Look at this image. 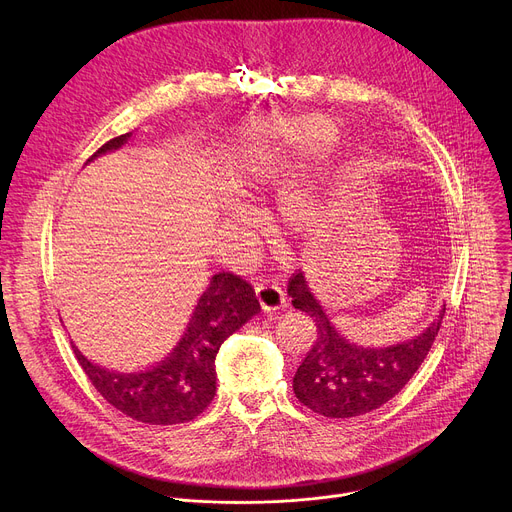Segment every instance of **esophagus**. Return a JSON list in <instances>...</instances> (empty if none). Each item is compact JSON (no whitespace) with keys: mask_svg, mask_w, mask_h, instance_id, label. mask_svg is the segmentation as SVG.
<instances>
[{"mask_svg":"<svg viewBox=\"0 0 512 512\" xmlns=\"http://www.w3.org/2000/svg\"><path fill=\"white\" fill-rule=\"evenodd\" d=\"M255 294H257V300L261 304L263 310L271 312V310H279L285 302V296L281 287L275 283V281H261L255 285Z\"/></svg>","mask_w":512,"mask_h":512,"instance_id":"obj_1","label":"esophagus"}]
</instances>
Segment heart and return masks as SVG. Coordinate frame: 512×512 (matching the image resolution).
<instances>
[{
    "label": "heart",
    "mask_w": 512,
    "mask_h": 512,
    "mask_svg": "<svg viewBox=\"0 0 512 512\" xmlns=\"http://www.w3.org/2000/svg\"><path fill=\"white\" fill-rule=\"evenodd\" d=\"M338 123L322 113L267 115L249 121L229 145L227 168L235 190L251 194L271 186L296 164L314 158L338 141ZM318 212V188L306 178L281 192V216L291 229H308Z\"/></svg>",
    "instance_id": "1"
}]
</instances>
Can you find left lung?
Here are the masks:
<instances>
[{
  "instance_id": "left-lung-1",
  "label": "left lung",
  "mask_w": 512,
  "mask_h": 512,
  "mask_svg": "<svg viewBox=\"0 0 512 512\" xmlns=\"http://www.w3.org/2000/svg\"><path fill=\"white\" fill-rule=\"evenodd\" d=\"M291 304L306 312L316 326V342L294 377V393L324 417H356L391 401L417 373L437 332L446 306L421 334L411 340L371 348L348 342L330 322L308 287L304 271L289 279Z\"/></svg>"
}]
</instances>
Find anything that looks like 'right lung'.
Instances as JSON below:
<instances>
[{"label":"right lung","instance_id":"add662e5","mask_svg":"<svg viewBox=\"0 0 512 512\" xmlns=\"http://www.w3.org/2000/svg\"><path fill=\"white\" fill-rule=\"evenodd\" d=\"M129 137L131 133H123L109 139L87 162L119 150ZM259 310L255 289L241 275L221 271L212 275L178 346L156 367L117 373L91 362L75 344L72 348L93 387L115 409L150 425L184 423L200 415L214 399L218 348Z\"/></svg>","mask_w":512,"mask_h":512}]
</instances>
